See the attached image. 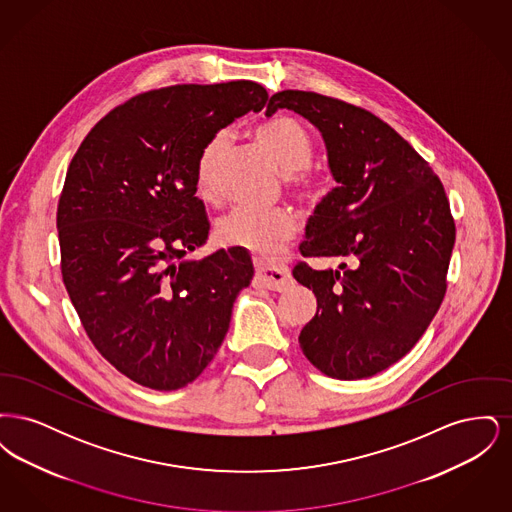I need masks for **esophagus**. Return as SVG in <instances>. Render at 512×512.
I'll list each match as a JSON object with an SVG mask.
<instances>
[{
	"instance_id": "esophagus-1",
	"label": "esophagus",
	"mask_w": 512,
	"mask_h": 512,
	"mask_svg": "<svg viewBox=\"0 0 512 512\" xmlns=\"http://www.w3.org/2000/svg\"><path fill=\"white\" fill-rule=\"evenodd\" d=\"M290 272L288 268L282 267H257L255 272V286L257 288H265L272 292H284L290 286Z\"/></svg>"
}]
</instances>
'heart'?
<instances>
[{
	"label": "heart",
	"mask_w": 512,
	"mask_h": 512,
	"mask_svg": "<svg viewBox=\"0 0 512 512\" xmlns=\"http://www.w3.org/2000/svg\"><path fill=\"white\" fill-rule=\"evenodd\" d=\"M255 138L267 149L286 176L288 186L299 197L313 194L317 180L307 167L313 161L315 147L305 126L292 117H276L255 128ZM226 146V134H215L197 157L195 180L199 194L209 197L215 190V171L220 153ZM220 244L240 247L257 259H274L280 249L292 240V215L284 209H251L238 207L222 217L217 226Z\"/></svg>",
	"instance_id": "b5f03b06"
}]
</instances>
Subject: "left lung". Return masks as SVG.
<instances>
[{
    "label": "left lung",
    "mask_w": 512,
    "mask_h": 512,
    "mask_svg": "<svg viewBox=\"0 0 512 512\" xmlns=\"http://www.w3.org/2000/svg\"><path fill=\"white\" fill-rule=\"evenodd\" d=\"M278 109L317 128L338 182L307 220L299 249L340 265L293 268L317 297L301 351L330 378H370L403 359L438 313L455 245L447 195L413 147L365 109L299 90L276 92L265 115Z\"/></svg>",
    "instance_id": "8db88e82"
}]
</instances>
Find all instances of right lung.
<instances>
[{
    "instance_id": "1",
    "label": "right lung",
    "mask_w": 512,
    "mask_h": 512,
    "mask_svg": "<svg viewBox=\"0 0 512 512\" xmlns=\"http://www.w3.org/2000/svg\"><path fill=\"white\" fill-rule=\"evenodd\" d=\"M267 99L249 80L153 90L115 107L74 153L57 207L63 282L96 349L140 386L194 382L251 284L245 249L186 255L209 236L201 149Z\"/></svg>"
}]
</instances>
